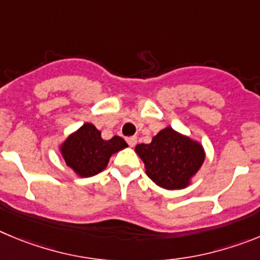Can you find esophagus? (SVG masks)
<instances>
[{"label": "esophagus", "mask_w": 260, "mask_h": 260, "mask_svg": "<svg viewBox=\"0 0 260 260\" xmlns=\"http://www.w3.org/2000/svg\"><path fill=\"white\" fill-rule=\"evenodd\" d=\"M127 142L131 147L136 146V144H137V137H135V136L133 137H127Z\"/></svg>", "instance_id": "obj_1"}]
</instances>
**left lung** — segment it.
Segmentation results:
<instances>
[{
  "label": "left lung",
  "mask_w": 260,
  "mask_h": 260,
  "mask_svg": "<svg viewBox=\"0 0 260 260\" xmlns=\"http://www.w3.org/2000/svg\"><path fill=\"white\" fill-rule=\"evenodd\" d=\"M135 150L144 160L147 176L168 190L185 188L205 160L198 142L171 127L154 136L150 144H139Z\"/></svg>",
  "instance_id": "8db88e82"
}]
</instances>
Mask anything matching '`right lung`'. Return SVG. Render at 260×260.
<instances>
[{
  "instance_id": "right-lung-1",
  "label": "right lung",
  "mask_w": 260,
  "mask_h": 260,
  "mask_svg": "<svg viewBox=\"0 0 260 260\" xmlns=\"http://www.w3.org/2000/svg\"><path fill=\"white\" fill-rule=\"evenodd\" d=\"M127 147V142L114 136L102 140L101 132L90 123H85L78 132L71 135L60 147L64 162L81 177L100 174L109 163L110 156Z\"/></svg>"
}]
</instances>
